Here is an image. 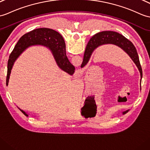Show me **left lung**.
<instances>
[{"label": "left lung", "instance_id": "8db88e82", "mask_svg": "<svg viewBox=\"0 0 150 150\" xmlns=\"http://www.w3.org/2000/svg\"><path fill=\"white\" fill-rule=\"evenodd\" d=\"M112 44L119 47L121 49L123 50L126 53L129 55L132 60L134 61L135 65L139 69L141 74V78L142 77V68L139 61V55L137 52V50L134 45L130 41L125 38L123 35L118 33L113 32V31H103L95 34L87 45L86 50L83 55V59L81 68L84 67L88 64L91 55L93 51L98 47L103 45ZM128 111V110H127Z\"/></svg>", "mask_w": 150, "mask_h": 150}]
</instances>
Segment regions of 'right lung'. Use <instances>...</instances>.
Instances as JSON below:
<instances>
[{"label": "right lung", "mask_w": 150, "mask_h": 150, "mask_svg": "<svg viewBox=\"0 0 150 150\" xmlns=\"http://www.w3.org/2000/svg\"><path fill=\"white\" fill-rule=\"evenodd\" d=\"M41 45L48 47L54 57L59 67L69 75L75 72V67L73 66L66 54V45L63 38L60 34L53 29L47 28H40L28 33L20 38L9 55L8 62V73L6 77V86L8 85L10 74L14 62L19 55L27 48L33 45ZM25 116L28 115L22 109Z\"/></svg>", "instance_id": "obj_1"}]
</instances>
